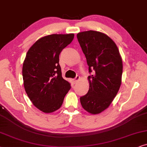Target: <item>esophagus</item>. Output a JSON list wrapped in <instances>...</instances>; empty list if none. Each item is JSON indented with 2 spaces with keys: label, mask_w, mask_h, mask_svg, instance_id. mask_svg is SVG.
I'll list each match as a JSON object with an SVG mask.
<instances>
[{
  "label": "esophagus",
  "mask_w": 147,
  "mask_h": 147,
  "mask_svg": "<svg viewBox=\"0 0 147 147\" xmlns=\"http://www.w3.org/2000/svg\"><path fill=\"white\" fill-rule=\"evenodd\" d=\"M80 79V76L79 75H77L76 76V77L74 79L73 81H74V83H77L78 81H79V80Z\"/></svg>",
  "instance_id": "obj_1"
}]
</instances>
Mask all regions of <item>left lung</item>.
Masks as SVG:
<instances>
[{
	"label": "left lung",
	"instance_id": "1",
	"mask_svg": "<svg viewBox=\"0 0 147 147\" xmlns=\"http://www.w3.org/2000/svg\"><path fill=\"white\" fill-rule=\"evenodd\" d=\"M77 39L85 54L91 75L89 89L80 97L82 107L97 114L109 107L120 89L122 60L118 48L111 39L103 33L87 31L79 33Z\"/></svg>",
	"mask_w": 147,
	"mask_h": 147
}]
</instances>
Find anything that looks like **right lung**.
<instances>
[{"instance_id": "right-lung-1", "label": "right lung", "mask_w": 147, "mask_h": 147, "mask_svg": "<svg viewBox=\"0 0 147 147\" xmlns=\"http://www.w3.org/2000/svg\"><path fill=\"white\" fill-rule=\"evenodd\" d=\"M73 38V34L43 37L26 54L22 70L25 90L33 104L44 113L59 109L71 88L62 77L59 55Z\"/></svg>"}]
</instances>
